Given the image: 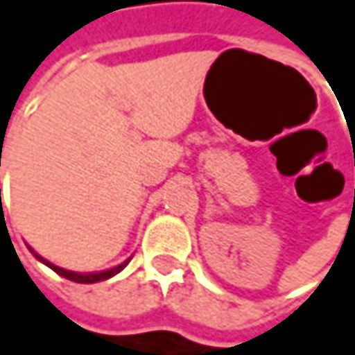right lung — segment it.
<instances>
[{"label":"right lung","mask_w":355,"mask_h":355,"mask_svg":"<svg viewBox=\"0 0 355 355\" xmlns=\"http://www.w3.org/2000/svg\"><path fill=\"white\" fill-rule=\"evenodd\" d=\"M31 248V247H28ZM33 250V248H31ZM35 252V250H33ZM35 257L38 261H42L44 265H49L55 273H59L61 277H65V279H71V282H76V284H96V282H103V279H108V277H112V275H116L127 263H129V259L125 261V263H121V265H116V267H112V269H107V271H98V273H76V271H67V269H61V267H57V265H53V263H49L46 259H42L40 254H36Z\"/></svg>","instance_id":"add662e5"}]
</instances>
